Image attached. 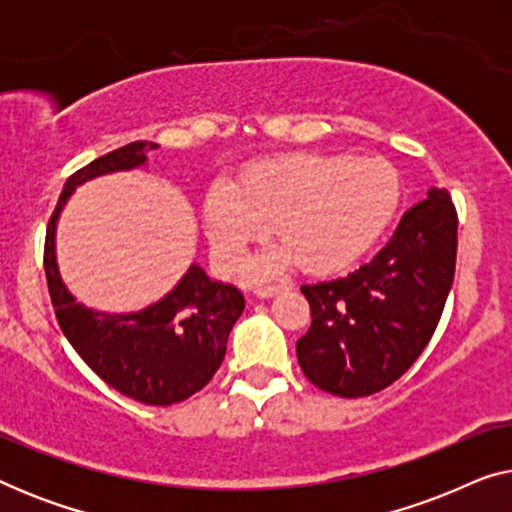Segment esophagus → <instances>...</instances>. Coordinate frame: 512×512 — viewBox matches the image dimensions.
I'll list each match as a JSON object with an SVG mask.
<instances>
[{"mask_svg":"<svg viewBox=\"0 0 512 512\" xmlns=\"http://www.w3.org/2000/svg\"><path fill=\"white\" fill-rule=\"evenodd\" d=\"M286 289V286H263V289L256 291L258 298H272L277 296V293H282Z\"/></svg>","mask_w":512,"mask_h":512,"instance_id":"1","label":"esophagus"}]
</instances>
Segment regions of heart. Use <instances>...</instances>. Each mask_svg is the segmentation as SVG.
I'll return each mask as SVG.
<instances>
[{
	"mask_svg": "<svg viewBox=\"0 0 512 512\" xmlns=\"http://www.w3.org/2000/svg\"><path fill=\"white\" fill-rule=\"evenodd\" d=\"M398 205L401 179L380 158L293 153L251 165L240 186L214 179L202 219L223 272L240 268L251 244L275 230L284 247L263 251L244 268V279L265 282L293 263L312 275L349 268L375 247Z\"/></svg>",
	"mask_w": 512,
	"mask_h": 512,
	"instance_id": "heart-1",
	"label": "heart"
}]
</instances>
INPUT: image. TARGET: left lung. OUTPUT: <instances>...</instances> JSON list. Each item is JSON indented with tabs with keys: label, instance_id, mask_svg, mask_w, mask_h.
Wrapping results in <instances>:
<instances>
[{
	"label": "left lung",
	"instance_id": "1",
	"mask_svg": "<svg viewBox=\"0 0 512 512\" xmlns=\"http://www.w3.org/2000/svg\"><path fill=\"white\" fill-rule=\"evenodd\" d=\"M457 263V209L431 186L373 261L300 286L312 326L296 342L314 387L342 398L377 394L419 359L436 331Z\"/></svg>",
	"mask_w": 512,
	"mask_h": 512
}]
</instances>
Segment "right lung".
Listing matches in <instances>:
<instances>
[{"label":"right lung","mask_w":512,"mask_h":512,"mask_svg":"<svg viewBox=\"0 0 512 512\" xmlns=\"http://www.w3.org/2000/svg\"><path fill=\"white\" fill-rule=\"evenodd\" d=\"M153 142H132L93 160L67 179L48 221L44 270L55 317L95 375L123 396L144 405H174L212 380L226 356L228 335L244 310L235 286L209 279L198 263L158 303L139 312L109 314L76 303L62 282L55 258L58 219L76 186L111 172L146 165Z\"/></svg>","instance_id":"right-lung-1"}]
</instances>
